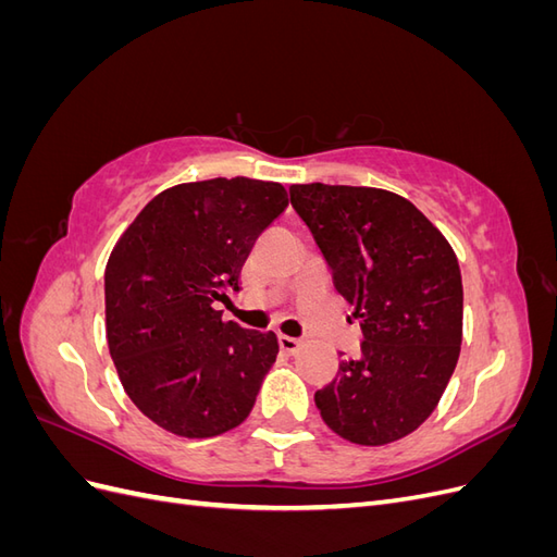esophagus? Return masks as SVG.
<instances>
[{
  "instance_id": "obj_1",
  "label": "esophagus",
  "mask_w": 557,
  "mask_h": 557,
  "mask_svg": "<svg viewBox=\"0 0 557 557\" xmlns=\"http://www.w3.org/2000/svg\"><path fill=\"white\" fill-rule=\"evenodd\" d=\"M278 346L283 352L293 356V352H297L301 348V339H295V336H288V334H278Z\"/></svg>"
}]
</instances>
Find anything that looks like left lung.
Instances as JSON below:
<instances>
[{"mask_svg": "<svg viewBox=\"0 0 557 557\" xmlns=\"http://www.w3.org/2000/svg\"><path fill=\"white\" fill-rule=\"evenodd\" d=\"M290 201L360 320L358 360L315 393L325 425L360 446L418 430L440 404L462 344V276L444 234L381 188L290 185Z\"/></svg>", "mask_w": 557, "mask_h": 557, "instance_id": "8db88e82", "label": "left lung"}]
</instances>
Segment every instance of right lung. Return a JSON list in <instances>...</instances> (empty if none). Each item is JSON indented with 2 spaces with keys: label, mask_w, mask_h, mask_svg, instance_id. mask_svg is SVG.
I'll list each match as a JSON object with an SVG mask.
<instances>
[{
  "label": "right lung",
  "mask_w": 557,
  "mask_h": 557,
  "mask_svg": "<svg viewBox=\"0 0 557 557\" xmlns=\"http://www.w3.org/2000/svg\"><path fill=\"white\" fill-rule=\"evenodd\" d=\"M288 207L281 183L211 178L156 195L115 242L107 339L127 397L185 440L242 425L278 356L274 332L223 320L260 234Z\"/></svg>",
  "instance_id": "right-lung-1"
}]
</instances>
